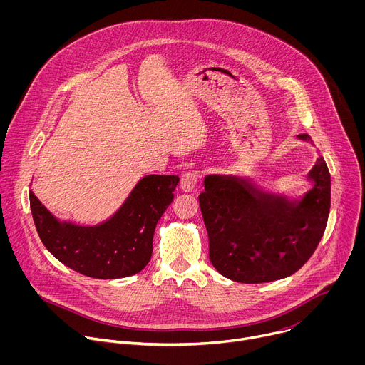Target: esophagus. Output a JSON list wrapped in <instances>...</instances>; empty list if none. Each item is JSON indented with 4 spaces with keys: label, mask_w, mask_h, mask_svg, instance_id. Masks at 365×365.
I'll return each mask as SVG.
<instances>
[{
    "label": "esophagus",
    "mask_w": 365,
    "mask_h": 365,
    "mask_svg": "<svg viewBox=\"0 0 365 365\" xmlns=\"http://www.w3.org/2000/svg\"><path fill=\"white\" fill-rule=\"evenodd\" d=\"M199 172L192 170V172H186L182 178H180V189L183 192H192L199 180Z\"/></svg>",
    "instance_id": "obj_1"
}]
</instances>
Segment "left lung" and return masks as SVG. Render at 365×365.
<instances>
[{"label": "left lung", "mask_w": 365, "mask_h": 365, "mask_svg": "<svg viewBox=\"0 0 365 365\" xmlns=\"http://www.w3.org/2000/svg\"><path fill=\"white\" fill-rule=\"evenodd\" d=\"M299 140L310 141L307 134ZM302 197L266 193L235 176L207 175L199 195L210 259L227 279L266 283L294 274L317 250L329 217L331 175L322 155Z\"/></svg>", "instance_id": "left-lung-1"}]
</instances>
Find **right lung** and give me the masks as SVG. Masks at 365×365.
I'll return each mask as SVG.
<instances>
[{"instance_id":"right-lung-1","label":"right lung","mask_w":365,"mask_h":365,"mask_svg":"<svg viewBox=\"0 0 365 365\" xmlns=\"http://www.w3.org/2000/svg\"><path fill=\"white\" fill-rule=\"evenodd\" d=\"M178 183L175 175L144 176L118 211L96 225L58 220L30 189L31 215L44 247L66 267L93 279L128 277L150 262L155 225Z\"/></svg>"}]
</instances>
